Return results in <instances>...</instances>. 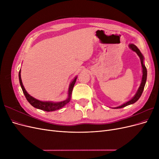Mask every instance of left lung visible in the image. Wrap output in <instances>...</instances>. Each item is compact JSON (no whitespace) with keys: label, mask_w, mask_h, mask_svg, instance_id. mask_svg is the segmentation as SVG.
Here are the masks:
<instances>
[{"label":"left lung","mask_w":159,"mask_h":159,"mask_svg":"<svg viewBox=\"0 0 159 159\" xmlns=\"http://www.w3.org/2000/svg\"><path fill=\"white\" fill-rule=\"evenodd\" d=\"M129 48L131 49V50L137 53V54L139 56V58L141 60V66H142V69H143V75H142V79H141V82L140 84V86L138 88V90L136 92L135 95H134L133 97L131 99H130L128 102L124 103L123 104L119 105L118 107H113L114 109H120V108H123L131 104H133L134 103H135L137 101H138V99L140 98V97L142 95L143 91L144 90V88H145V85L146 84V81H147V68L144 64V56L143 55L141 54V52H140V50H139L138 48L133 44H129Z\"/></svg>","instance_id":"8db88e82"}]
</instances>
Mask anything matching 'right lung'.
Returning <instances> with one entry per match:
<instances>
[{
	"label": "right lung",
	"instance_id": "1",
	"mask_svg": "<svg viewBox=\"0 0 159 159\" xmlns=\"http://www.w3.org/2000/svg\"><path fill=\"white\" fill-rule=\"evenodd\" d=\"M20 73H21V70H20V71H19V74H18L19 81H20V84L22 88V91L24 94H25L27 101L30 103L31 105H32L34 107L45 111H54L60 109L61 107H64L67 103H68L70 102V101L71 100L72 90H73L77 78H78V76H75V78L72 80L70 84L69 88H68V98H67L66 99L59 102H51V101H48H48H40L34 98H33L32 96H31L30 94H28L22 84Z\"/></svg>",
	"mask_w": 159,
	"mask_h": 159
}]
</instances>
